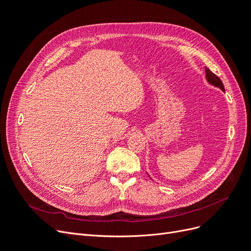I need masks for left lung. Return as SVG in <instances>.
<instances>
[{"mask_svg": "<svg viewBox=\"0 0 251 251\" xmlns=\"http://www.w3.org/2000/svg\"><path fill=\"white\" fill-rule=\"evenodd\" d=\"M205 74H206V79H207V81L210 83V85L215 86V87H218V88L221 89L222 91H225L222 80L220 79L216 74L212 73V72L208 69V68H205Z\"/></svg>", "mask_w": 251, "mask_h": 251, "instance_id": "left-lung-1", "label": "left lung"}]
</instances>
